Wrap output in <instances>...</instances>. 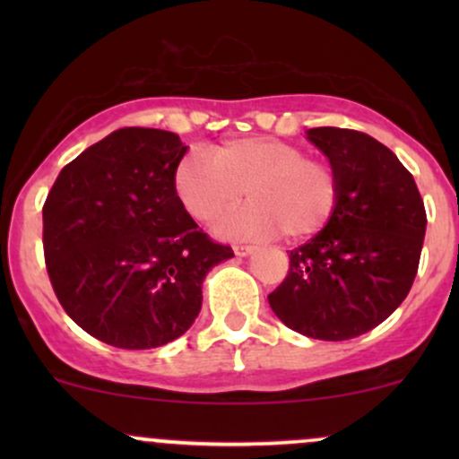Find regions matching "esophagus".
Returning a JSON list of instances; mask_svg holds the SVG:
<instances>
[{
    "mask_svg": "<svg viewBox=\"0 0 459 459\" xmlns=\"http://www.w3.org/2000/svg\"><path fill=\"white\" fill-rule=\"evenodd\" d=\"M233 250H235L237 256H247V255H252V252H255L256 247L255 246H247V244H235Z\"/></svg>",
    "mask_w": 459,
    "mask_h": 459,
    "instance_id": "1",
    "label": "esophagus"
}]
</instances>
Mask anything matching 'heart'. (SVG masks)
I'll list each match as a JSON object with an SVG mask.
<instances>
[{
	"mask_svg": "<svg viewBox=\"0 0 459 459\" xmlns=\"http://www.w3.org/2000/svg\"><path fill=\"white\" fill-rule=\"evenodd\" d=\"M175 189L198 222H213L250 200L222 224L224 233L307 239L324 230L339 207L341 178L328 160L273 138H239L178 161Z\"/></svg>",
	"mask_w": 459,
	"mask_h": 459,
	"instance_id": "heart-1",
	"label": "heart"
}]
</instances>
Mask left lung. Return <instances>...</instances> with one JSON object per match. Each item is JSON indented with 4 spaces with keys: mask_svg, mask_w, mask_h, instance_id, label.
Listing matches in <instances>:
<instances>
[{
    "mask_svg": "<svg viewBox=\"0 0 459 459\" xmlns=\"http://www.w3.org/2000/svg\"><path fill=\"white\" fill-rule=\"evenodd\" d=\"M307 134L339 172V207L324 230L289 252L287 276L267 299L287 328L347 341L391 317L410 293L428 213L412 175L371 135L339 127Z\"/></svg>",
    "mask_w": 459,
    "mask_h": 459,
    "instance_id": "8db88e82",
    "label": "left lung"
}]
</instances>
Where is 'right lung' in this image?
<instances>
[{"label": "right lung", "mask_w": 459, "mask_h": 459, "mask_svg": "<svg viewBox=\"0 0 459 459\" xmlns=\"http://www.w3.org/2000/svg\"><path fill=\"white\" fill-rule=\"evenodd\" d=\"M177 134L125 127L62 168L43 204L47 273L82 330L120 350L178 339L203 304L204 276L233 256L186 212Z\"/></svg>", "instance_id": "obj_1"}]
</instances>
